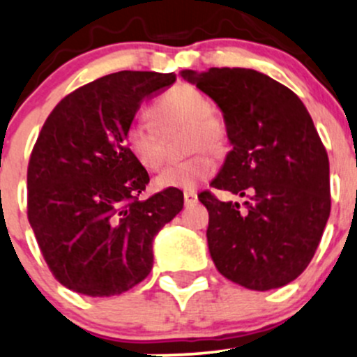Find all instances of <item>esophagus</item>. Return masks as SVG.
Segmentation results:
<instances>
[{"label":"esophagus","instance_id":"obj_1","mask_svg":"<svg viewBox=\"0 0 357 357\" xmlns=\"http://www.w3.org/2000/svg\"><path fill=\"white\" fill-rule=\"evenodd\" d=\"M183 201H185V204H194L197 201V194L194 192V190H187V192H183Z\"/></svg>","mask_w":357,"mask_h":357}]
</instances>
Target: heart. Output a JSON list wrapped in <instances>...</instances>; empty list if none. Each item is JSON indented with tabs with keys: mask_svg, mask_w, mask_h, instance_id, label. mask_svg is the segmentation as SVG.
I'll return each instance as SVG.
<instances>
[{
	"mask_svg": "<svg viewBox=\"0 0 357 357\" xmlns=\"http://www.w3.org/2000/svg\"><path fill=\"white\" fill-rule=\"evenodd\" d=\"M151 116L163 132L183 125V149L194 153L165 168L154 180L158 189L192 190L215 175V158L204 149L223 153L229 137L225 125L213 115L209 99L199 89L189 84L172 87L153 102ZM157 129L141 116L128 122L123 130L125 149L146 170H156L163 163V144Z\"/></svg>",
	"mask_w": 357,
	"mask_h": 357,
	"instance_id": "1",
	"label": "heart"
}]
</instances>
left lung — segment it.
Returning a JSON list of instances; mask_svg holds the SVG:
<instances>
[{
	"mask_svg": "<svg viewBox=\"0 0 357 357\" xmlns=\"http://www.w3.org/2000/svg\"><path fill=\"white\" fill-rule=\"evenodd\" d=\"M182 77L220 106L234 146L211 185L242 201L199 194L213 263L245 289L284 287L313 259L332 204L328 154L313 120L289 87L256 70Z\"/></svg>",
	"mask_w": 357,
	"mask_h": 357,
	"instance_id": "8db88e82",
	"label": "left lung"
}]
</instances>
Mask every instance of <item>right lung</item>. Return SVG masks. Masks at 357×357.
Here are the masks:
<instances>
[{
	"label": "right lung",
	"mask_w": 357,
	"mask_h": 357,
	"mask_svg": "<svg viewBox=\"0 0 357 357\" xmlns=\"http://www.w3.org/2000/svg\"><path fill=\"white\" fill-rule=\"evenodd\" d=\"M174 73L123 72L65 96L44 122L27 168V216L61 285L93 297L130 290L153 268V238L183 208L167 189L141 201L149 175L123 144L146 98Z\"/></svg>",
	"instance_id": "1"
}]
</instances>
